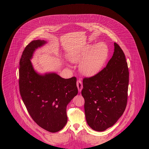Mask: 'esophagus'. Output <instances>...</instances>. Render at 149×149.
<instances>
[{"instance_id": "34e87169", "label": "esophagus", "mask_w": 149, "mask_h": 149, "mask_svg": "<svg viewBox=\"0 0 149 149\" xmlns=\"http://www.w3.org/2000/svg\"><path fill=\"white\" fill-rule=\"evenodd\" d=\"M77 86L79 92H81L83 86V84H82V82H81V81L80 80H77Z\"/></svg>"}]
</instances>
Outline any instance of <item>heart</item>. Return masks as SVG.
<instances>
[{
	"instance_id": "heart-1",
	"label": "heart",
	"mask_w": 149,
	"mask_h": 149,
	"mask_svg": "<svg viewBox=\"0 0 149 149\" xmlns=\"http://www.w3.org/2000/svg\"><path fill=\"white\" fill-rule=\"evenodd\" d=\"M109 49L103 42L86 45L80 49L73 50L67 54L70 61L79 64V70L83 75L91 77L97 74L106 64Z\"/></svg>"
}]
</instances>
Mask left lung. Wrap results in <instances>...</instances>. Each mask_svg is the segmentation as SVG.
Wrapping results in <instances>:
<instances>
[{
	"label": "left lung",
	"mask_w": 149,
	"mask_h": 149,
	"mask_svg": "<svg viewBox=\"0 0 149 149\" xmlns=\"http://www.w3.org/2000/svg\"><path fill=\"white\" fill-rule=\"evenodd\" d=\"M129 72L125 55L116 43L106 68L83 80L81 94L85 100V118L96 131L112 127L123 115L127 102Z\"/></svg>",
	"instance_id": "8db88e82"
}]
</instances>
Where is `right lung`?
Listing matches in <instances>:
<instances>
[{
    "mask_svg": "<svg viewBox=\"0 0 149 149\" xmlns=\"http://www.w3.org/2000/svg\"><path fill=\"white\" fill-rule=\"evenodd\" d=\"M47 42L34 40L26 46L19 62V91L30 115L41 127L57 132L67 123L66 107L78 93L76 78L65 79L56 72L41 74L31 62L38 48Z\"/></svg>",
    "mask_w": 149,
    "mask_h": 149,
    "instance_id": "1",
    "label": "right lung"
}]
</instances>
